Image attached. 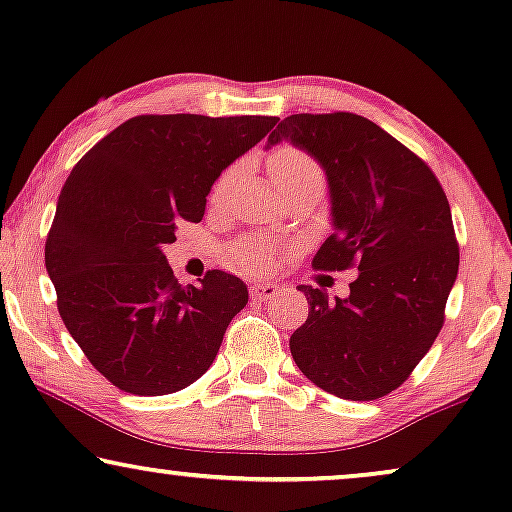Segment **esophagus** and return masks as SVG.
<instances>
[{
    "label": "esophagus",
    "mask_w": 512,
    "mask_h": 512,
    "mask_svg": "<svg viewBox=\"0 0 512 512\" xmlns=\"http://www.w3.org/2000/svg\"><path fill=\"white\" fill-rule=\"evenodd\" d=\"M279 293L277 284H254L251 286V298L254 300H270Z\"/></svg>",
    "instance_id": "34e87169"
}]
</instances>
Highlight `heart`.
I'll list each match as a JSON object with an SVG mask.
<instances>
[{
    "label": "heart",
    "mask_w": 512,
    "mask_h": 512,
    "mask_svg": "<svg viewBox=\"0 0 512 512\" xmlns=\"http://www.w3.org/2000/svg\"><path fill=\"white\" fill-rule=\"evenodd\" d=\"M268 170L270 177L275 181L277 191L282 195L289 193H298V191H324L326 184V172L321 163L310 153L298 149V146L284 144L277 146L275 151L270 153L268 158ZM237 179V167H230L216 179V184L212 188V198L214 205H221L226 202L230 188H233ZM277 247L272 244L268 237L261 235H247L240 237L233 247H230V258H233V265L237 270L244 272H263L268 270L277 258Z\"/></svg>",
    "instance_id": "b5f03b06"
}]
</instances>
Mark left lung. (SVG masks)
I'll use <instances>...</instances> for the list:
<instances>
[{
  "mask_svg": "<svg viewBox=\"0 0 512 512\" xmlns=\"http://www.w3.org/2000/svg\"><path fill=\"white\" fill-rule=\"evenodd\" d=\"M289 139L326 170L335 233L317 270H359L347 298L298 286L310 314L291 335V356L328 394L375 401L401 387L445 321L459 270L447 195L422 158L368 118L286 116L268 137Z\"/></svg>",
  "mask_w": 512,
  "mask_h": 512,
  "instance_id": "1",
  "label": "left lung"
}]
</instances>
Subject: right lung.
I'll return each mask as SVG.
<instances>
[{
  "label": "right lung",
  "instance_id": "right-lung-1",
  "mask_svg": "<svg viewBox=\"0 0 512 512\" xmlns=\"http://www.w3.org/2000/svg\"><path fill=\"white\" fill-rule=\"evenodd\" d=\"M277 121L135 116L69 172L46 237V270L69 335L114 387L165 396L212 366L230 319L247 305V286L223 270L181 286L163 249L177 242L181 221H202L214 181Z\"/></svg>",
  "mask_w": 512,
  "mask_h": 512
}]
</instances>
